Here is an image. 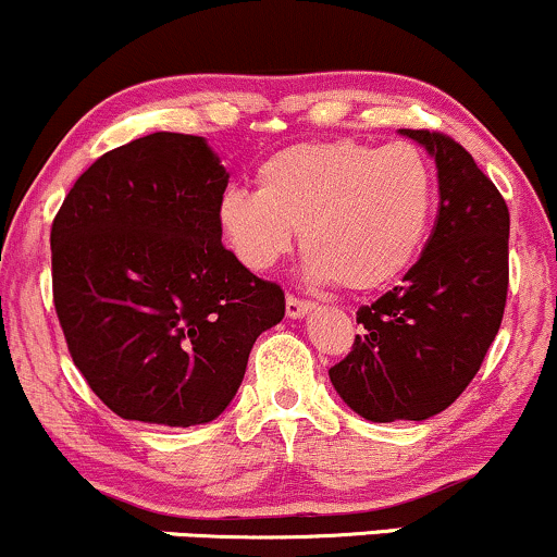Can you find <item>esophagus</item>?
Listing matches in <instances>:
<instances>
[{
	"mask_svg": "<svg viewBox=\"0 0 557 557\" xmlns=\"http://www.w3.org/2000/svg\"><path fill=\"white\" fill-rule=\"evenodd\" d=\"M311 309H314V304H311V300H304V298H296V296L285 298V314L290 319L306 317Z\"/></svg>",
	"mask_w": 557,
	"mask_h": 557,
	"instance_id": "34e87169",
	"label": "esophagus"
}]
</instances>
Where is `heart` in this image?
<instances>
[{
  "mask_svg": "<svg viewBox=\"0 0 557 557\" xmlns=\"http://www.w3.org/2000/svg\"><path fill=\"white\" fill-rule=\"evenodd\" d=\"M259 190L227 188L216 225L243 267L267 272L296 230L311 283L374 293L411 270L434 216V172L413 144H296L259 164Z\"/></svg>",
  "mask_w": 557,
  "mask_h": 557,
  "instance_id": "1",
  "label": "heart"
}]
</instances>
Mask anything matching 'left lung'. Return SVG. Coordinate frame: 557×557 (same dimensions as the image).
I'll return each mask as SVG.
<instances>
[{"label": "left lung", "instance_id": "8db88e82", "mask_svg": "<svg viewBox=\"0 0 557 557\" xmlns=\"http://www.w3.org/2000/svg\"><path fill=\"white\" fill-rule=\"evenodd\" d=\"M400 133L437 164V220L403 285L361 306L363 335L330 369L337 395L380 424L445 411L482 367L508 296L510 216L500 190L453 138Z\"/></svg>", "mask_w": 557, "mask_h": 557}]
</instances>
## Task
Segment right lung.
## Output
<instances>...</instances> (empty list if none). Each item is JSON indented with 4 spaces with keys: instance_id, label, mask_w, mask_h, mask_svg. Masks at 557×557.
Returning <instances> with one entry per match:
<instances>
[{
    "instance_id": "obj_1",
    "label": "right lung",
    "mask_w": 557,
    "mask_h": 557,
    "mask_svg": "<svg viewBox=\"0 0 557 557\" xmlns=\"http://www.w3.org/2000/svg\"><path fill=\"white\" fill-rule=\"evenodd\" d=\"M227 170L201 136L151 133L75 181L52 225L54 309L88 387L117 417L196 426L238 393L285 293L222 246Z\"/></svg>"
}]
</instances>
